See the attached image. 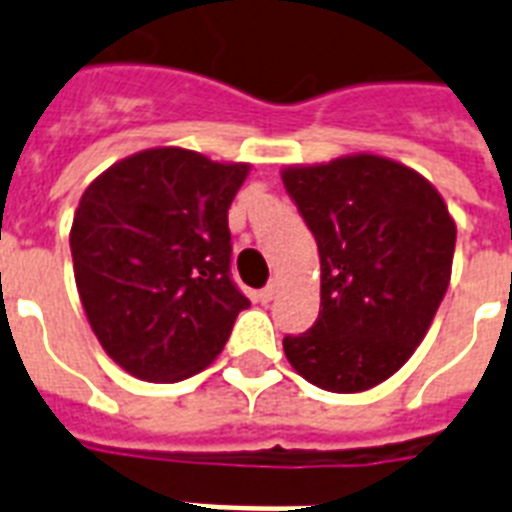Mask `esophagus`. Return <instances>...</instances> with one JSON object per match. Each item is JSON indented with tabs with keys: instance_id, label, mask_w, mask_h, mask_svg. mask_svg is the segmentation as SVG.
Wrapping results in <instances>:
<instances>
[{
	"instance_id": "obj_1",
	"label": "esophagus",
	"mask_w": 512,
	"mask_h": 512,
	"mask_svg": "<svg viewBox=\"0 0 512 512\" xmlns=\"http://www.w3.org/2000/svg\"><path fill=\"white\" fill-rule=\"evenodd\" d=\"M273 297H276V284H268V287L257 292V300H260V303H263V305L271 303Z\"/></svg>"
}]
</instances>
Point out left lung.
<instances>
[{
    "label": "left lung",
    "mask_w": 512,
    "mask_h": 512,
    "mask_svg": "<svg viewBox=\"0 0 512 512\" xmlns=\"http://www.w3.org/2000/svg\"><path fill=\"white\" fill-rule=\"evenodd\" d=\"M281 180L321 257L319 319L284 337V353L321 390L374 388L428 335L452 279L457 225L420 172L385 156L284 167Z\"/></svg>",
    "instance_id": "left-lung-1"
}]
</instances>
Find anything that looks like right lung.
<instances>
[{"label":"right lung","mask_w":512,"mask_h":512,"mask_svg":"<svg viewBox=\"0 0 512 512\" xmlns=\"http://www.w3.org/2000/svg\"><path fill=\"white\" fill-rule=\"evenodd\" d=\"M249 164L148 148L87 185L71 225L79 300L132 377L180 382L207 369L249 300L231 281L228 207Z\"/></svg>","instance_id":"1"}]
</instances>
